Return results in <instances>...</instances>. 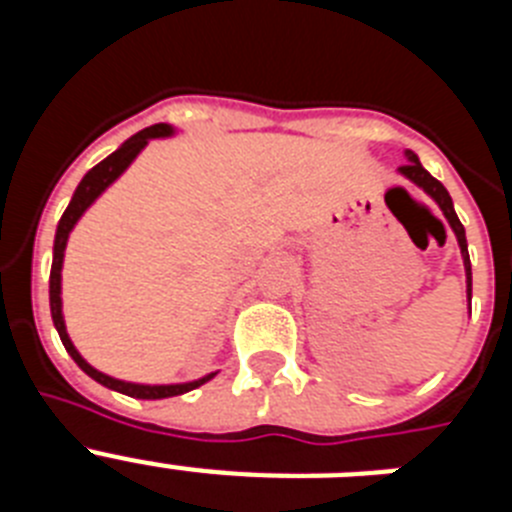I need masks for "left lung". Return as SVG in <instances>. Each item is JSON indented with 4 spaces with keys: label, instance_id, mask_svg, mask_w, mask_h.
<instances>
[{
    "label": "left lung",
    "instance_id": "1",
    "mask_svg": "<svg viewBox=\"0 0 512 512\" xmlns=\"http://www.w3.org/2000/svg\"><path fill=\"white\" fill-rule=\"evenodd\" d=\"M405 156H408V164L400 166V174L405 176L408 182L418 184V187L423 189V192L428 194V197H431L438 207H441L443 217L449 220L451 230H454L456 241H459V248H461V259H464V271H467V297H469V302H472V264H469L467 233H464V225H461L459 215H456L454 202H451V194L446 192V187L438 182L436 176H431L428 171L423 169V164H420L418 156H415L413 151H405Z\"/></svg>",
    "mask_w": 512,
    "mask_h": 512
}]
</instances>
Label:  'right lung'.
I'll list each match as a JSON object with an SVG mask.
<instances>
[{
	"instance_id": "add662e5",
	"label": "right lung",
	"mask_w": 512,
	"mask_h": 512,
	"mask_svg": "<svg viewBox=\"0 0 512 512\" xmlns=\"http://www.w3.org/2000/svg\"><path fill=\"white\" fill-rule=\"evenodd\" d=\"M174 133V128L171 125H166V122H158V125H151V128L140 130V133H135L133 138H128L125 143H122L120 148H117L115 153H110V156L104 158V161H99L94 169H89L87 174H84V179L79 182V187H76L74 197H71L69 207H66V212L61 215V220H58V228H56V243H53V266H51V315H53V325H56L58 336H61V343L66 346V351L71 354V359L76 361V364L81 366V372H87L89 377L94 379V382L104 384V387H110V390L115 392H122V395L128 397H138V400H164V397H176V395H184V392L194 390V387H200V384L210 382L215 374H207V377L202 379H194V382H184V384H135V382H122V379H115V377H107V374L97 372L92 364H87V361L81 359V354L76 351V346L71 343L69 333H66V323H63V312H61V269H63V251H66V241H69V233L74 230L76 220H79L84 212H87V207L92 205L94 200H97L99 194L104 192V189L110 187L112 182H115L117 176L122 174V171L128 169L130 164H133V158L138 156L143 148L148 146V140L151 138H166V135Z\"/></svg>"
}]
</instances>
